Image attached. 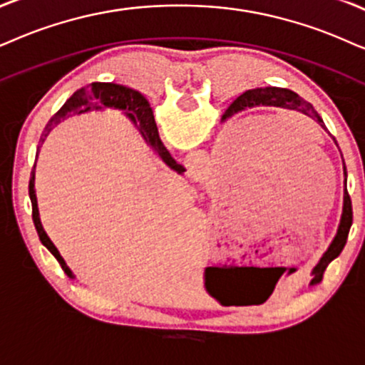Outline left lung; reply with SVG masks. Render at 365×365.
I'll use <instances>...</instances> for the list:
<instances>
[{
    "label": "left lung",
    "mask_w": 365,
    "mask_h": 365,
    "mask_svg": "<svg viewBox=\"0 0 365 365\" xmlns=\"http://www.w3.org/2000/svg\"><path fill=\"white\" fill-rule=\"evenodd\" d=\"M274 106V108H283V109H293L297 113L305 114V116L312 118L313 121H318L322 128L324 126V121L318 116V113L313 109L310 103H307L305 99H302L297 92L289 89H281V87H264V89H251L246 91L244 94L239 96V98L234 101V104L230 108L234 110H241L246 108H255V106ZM350 225H352V202H350V195L347 192V185L344 188V207H342V217H340L339 229H336V234L334 241L330 242V246L324 252V256L320 257V261L317 262V266L312 269V281L310 284H318L322 279H324V273L327 266L330 264L331 261L335 259L336 256L342 252V249L347 242Z\"/></svg>",
    "instance_id": "8db88e82"
}]
</instances>
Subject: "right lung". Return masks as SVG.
I'll list each match as a JSON object with an SVG mask.
<instances>
[{"label":"right lung","instance_id":"1","mask_svg":"<svg viewBox=\"0 0 365 365\" xmlns=\"http://www.w3.org/2000/svg\"><path fill=\"white\" fill-rule=\"evenodd\" d=\"M119 109L123 110L126 116L131 119L133 123H140V131L143 138H145L146 143L153 148L161 160L168 165L170 168L175 170V172L182 173L185 170L182 168V165H178L177 161L172 158V155L168 153V150L165 148V145L160 140L158 128H156L153 110L150 108V103L145 99V96L141 92L135 89H129L126 86L121 84H113V82H94V84L89 87H82L77 92H73L71 99H67V103L58 109V113L53 114V118L50 119L47 126L43 129V135L40 138V145L36 148V156L40 153L41 145H43L45 138L48 136V133L60 124L66 121L67 118L73 116V114H84L89 113V110H101V109ZM35 167L36 161L31 168L30 175V185H29V193L31 200V217H34V224L36 232H38V237L41 244L48 249L50 252L55 256V259L58 261V264L62 266L63 273H66L68 278H76L71 271V267L67 266V262L63 261V257L60 256L58 249L53 246V242L50 241L47 232L43 230V225L40 222V212H38V204H36V193H35Z\"/></svg>","mask_w":365,"mask_h":365}]
</instances>
